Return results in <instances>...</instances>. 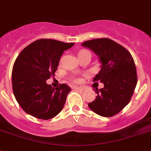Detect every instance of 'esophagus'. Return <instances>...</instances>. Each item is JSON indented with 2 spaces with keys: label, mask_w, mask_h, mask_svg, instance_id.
Returning a JSON list of instances; mask_svg holds the SVG:
<instances>
[{
  "label": "esophagus",
  "mask_w": 151,
  "mask_h": 151,
  "mask_svg": "<svg viewBox=\"0 0 151 151\" xmlns=\"http://www.w3.org/2000/svg\"><path fill=\"white\" fill-rule=\"evenodd\" d=\"M74 89L77 90V91H83V88L81 87H73Z\"/></svg>",
  "instance_id": "34e87169"
}]
</instances>
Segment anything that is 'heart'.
<instances>
[{
	"mask_svg": "<svg viewBox=\"0 0 151 151\" xmlns=\"http://www.w3.org/2000/svg\"><path fill=\"white\" fill-rule=\"evenodd\" d=\"M87 52H89V51H87V50H82L79 52V54H83V53H87ZM71 79H72V81L74 82V83H79L82 81L81 78H80V77H76V76H74V77H72Z\"/></svg>",
	"mask_w": 151,
	"mask_h": 151,
	"instance_id": "obj_1",
	"label": "heart"
}]
</instances>
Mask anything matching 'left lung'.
Wrapping results in <instances>:
<instances>
[{
    "instance_id": "obj_1",
    "label": "left lung",
    "mask_w": 151,
    "mask_h": 151,
    "mask_svg": "<svg viewBox=\"0 0 151 151\" xmlns=\"http://www.w3.org/2000/svg\"><path fill=\"white\" fill-rule=\"evenodd\" d=\"M82 46L93 50L99 58L101 69L93 82L101 81L104 87L95 88L97 93L88 104L100 116L110 117L118 114L130 102L137 82L134 59L126 48L108 38L87 40Z\"/></svg>"
}]
</instances>
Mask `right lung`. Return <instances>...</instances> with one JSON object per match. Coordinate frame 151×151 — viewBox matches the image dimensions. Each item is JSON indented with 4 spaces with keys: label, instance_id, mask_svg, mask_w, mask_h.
<instances>
[{
    "label": "right lung",
    "instance_id": "1",
    "mask_svg": "<svg viewBox=\"0 0 151 151\" xmlns=\"http://www.w3.org/2000/svg\"><path fill=\"white\" fill-rule=\"evenodd\" d=\"M73 44L40 39L19 54L12 70V87L17 103L27 114L49 120L62 111L71 89L65 83L54 88L46 81L54 76L61 55Z\"/></svg>",
    "mask_w": 151,
    "mask_h": 151
}]
</instances>
